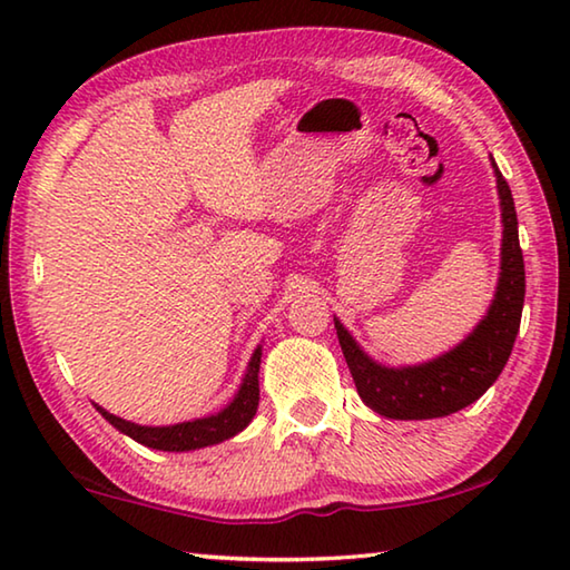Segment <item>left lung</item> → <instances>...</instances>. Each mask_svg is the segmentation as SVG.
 <instances>
[{"instance_id":"obj_1","label":"left lung","mask_w":570,"mask_h":570,"mask_svg":"<svg viewBox=\"0 0 570 570\" xmlns=\"http://www.w3.org/2000/svg\"><path fill=\"white\" fill-rule=\"evenodd\" d=\"M495 173L503 244H500V276L493 304L465 340L435 360L407 366L374 362L344 324L334 316L346 366L362 402L390 420H432L468 407L488 392L513 352L525 298V266L518 240V216L513 193L503 173L490 158Z\"/></svg>"}]
</instances>
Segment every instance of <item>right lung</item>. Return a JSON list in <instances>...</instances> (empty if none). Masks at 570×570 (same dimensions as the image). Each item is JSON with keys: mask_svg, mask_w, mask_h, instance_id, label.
<instances>
[{"mask_svg": "<svg viewBox=\"0 0 570 570\" xmlns=\"http://www.w3.org/2000/svg\"><path fill=\"white\" fill-rule=\"evenodd\" d=\"M258 366H262V344L256 346L254 354H250L246 374L244 380H240V387L234 394V400H230L220 412L206 414V417L198 420L150 428V424H138L122 420L118 414H110L108 410H102L100 404H95V410H98L115 430H120L122 435H128L135 442H140V445L153 450L188 452L218 445V442L238 435V432L248 428V422L254 420V414L258 410Z\"/></svg>", "mask_w": 570, "mask_h": 570, "instance_id": "obj_1", "label": "right lung"}]
</instances>
